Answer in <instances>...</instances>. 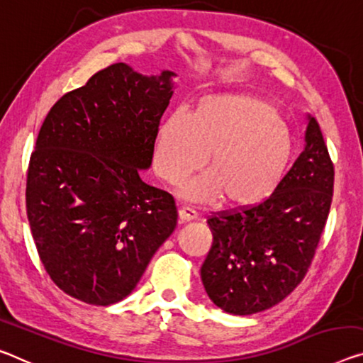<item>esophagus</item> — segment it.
I'll return each instance as SVG.
<instances>
[{"instance_id":"1","label":"esophagus","mask_w":363,"mask_h":363,"mask_svg":"<svg viewBox=\"0 0 363 363\" xmlns=\"http://www.w3.org/2000/svg\"><path fill=\"white\" fill-rule=\"evenodd\" d=\"M198 217V213L191 208H182L178 211V219L183 224V222H189V220H194Z\"/></svg>"}]
</instances>
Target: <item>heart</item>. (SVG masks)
Listing matches in <instances>:
<instances>
[{"mask_svg": "<svg viewBox=\"0 0 363 363\" xmlns=\"http://www.w3.org/2000/svg\"><path fill=\"white\" fill-rule=\"evenodd\" d=\"M206 170L183 196L209 203L222 198L232 209L259 204L274 191L292 157V138L274 105L252 94L199 99L189 116L170 115L159 128L154 167L170 185Z\"/></svg>", "mask_w": 363, "mask_h": 363, "instance_id": "heart-1", "label": "heart"}]
</instances>
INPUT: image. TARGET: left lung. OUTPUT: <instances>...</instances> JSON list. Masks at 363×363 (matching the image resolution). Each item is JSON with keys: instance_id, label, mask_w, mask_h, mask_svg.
<instances>
[{"instance_id": "8db88e82", "label": "left lung", "mask_w": 363, "mask_h": 363, "mask_svg": "<svg viewBox=\"0 0 363 363\" xmlns=\"http://www.w3.org/2000/svg\"><path fill=\"white\" fill-rule=\"evenodd\" d=\"M305 149L259 204L213 213V245L201 279L227 313L253 315L282 302L303 281L330 216L334 165L308 116Z\"/></svg>"}]
</instances>
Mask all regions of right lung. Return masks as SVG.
<instances>
[{
  "mask_svg": "<svg viewBox=\"0 0 363 363\" xmlns=\"http://www.w3.org/2000/svg\"><path fill=\"white\" fill-rule=\"evenodd\" d=\"M172 76L110 65L65 94L38 131L26 186L30 232L52 281L81 302L123 300L175 230L174 196L139 177L152 164Z\"/></svg>",
  "mask_w": 363,
  "mask_h": 363,
  "instance_id": "obj_1",
  "label": "right lung"
}]
</instances>
